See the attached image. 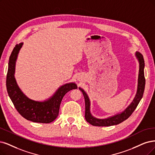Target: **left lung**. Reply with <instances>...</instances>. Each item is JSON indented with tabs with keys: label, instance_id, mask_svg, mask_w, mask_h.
<instances>
[{
	"label": "left lung",
	"instance_id": "1",
	"mask_svg": "<svg viewBox=\"0 0 155 155\" xmlns=\"http://www.w3.org/2000/svg\"><path fill=\"white\" fill-rule=\"evenodd\" d=\"M135 56L139 62V71L137 93L133 101L131 102L130 105L121 113L116 114V115L106 119H98L94 117L92 114H91L90 111L91 103L87 93H85L84 90L82 89V88H78L82 91L84 97L85 107V118L86 119L87 122H88L89 124L93 126H96V127H110V126L116 125L123 122L126 119H127L135 110V108H137V105H138L140 100L142 98L143 94H144L146 83L144 72V58H143V55L140 52H139V51H136Z\"/></svg>",
	"mask_w": 155,
	"mask_h": 155
}]
</instances>
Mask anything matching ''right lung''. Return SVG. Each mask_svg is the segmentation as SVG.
<instances>
[{
    "mask_svg": "<svg viewBox=\"0 0 155 155\" xmlns=\"http://www.w3.org/2000/svg\"><path fill=\"white\" fill-rule=\"evenodd\" d=\"M23 43L16 45L8 63L6 87L10 99L20 115L34 123H50L59 115V107L64 96L72 89H77L73 82L62 85L50 98L44 101H34L26 96L19 88L15 78V64Z\"/></svg>",
    "mask_w": 155,
    "mask_h": 155,
    "instance_id": "right-lung-1",
    "label": "right lung"
}]
</instances>
